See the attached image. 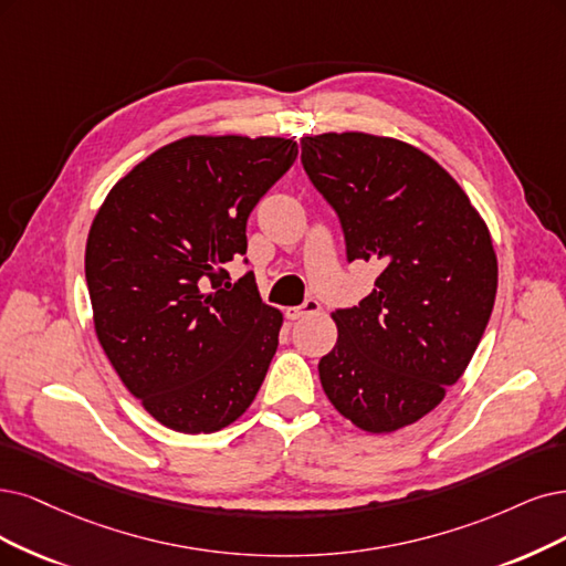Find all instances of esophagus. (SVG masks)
<instances>
[{"label": "esophagus", "instance_id": "obj_1", "mask_svg": "<svg viewBox=\"0 0 566 566\" xmlns=\"http://www.w3.org/2000/svg\"><path fill=\"white\" fill-rule=\"evenodd\" d=\"M319 310H322V305H319L317 298H305L303 305L291 307L286 315H289V319H301V317H307V315H315V312H319Z\"/></svg>", "mask_w": 566, "mask_h": 566}]
</instances>
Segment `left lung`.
<instances>
[{"instance_id":"1","label":"left lung","mask_w":566,"mask_h":566,"mask_svg":"<svg viewBox=\"0 0 566 566\" xmlns=\"http://www.w3.org/2000/svg\"><path fill=\"white\" fill-rule=\"evenodd\" d=\"M301 163L338 214L347 261L382 272L338 307L319 361L328 401L373 433L412 424L467 370L496 296L488 226L459 184L415 146L364 133L301 139Z\"/></svg>"}]
</instances>
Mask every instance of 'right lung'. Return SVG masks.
Instances as JSON below:
<instances>
[{
	"mask_svg": "<svg viewBox=\"0 0 566 566\" xmlns=\"http://www.w3.org/2000/svg\"><path fill=\"white\" fill-rule=\"evenodd\" d=\"M282 137H184L125 175L86 244L97 340L165 427L212 433L254 401L280 343V310L247 261L251 209L296 163Z\"/></svg>",
	"mask_w": 566,
	"mask_h": 566,
	"instance_id": "1",
	"label": "right lung"
}]
</instances>
